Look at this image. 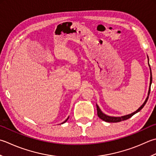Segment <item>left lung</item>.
<instances>
[{
    "label": "left lung",
    "instance_id": "left-lung-1",
    "mask_svg": "<svg viewBox=\"0 0 156 156\" xmlns=\"http://www.w3.org/2000/svg\"><path fill=\"white\" fill-rule=\"evenodd\" d=\"M147 59H148V65L149 67V69H150V83H149V90H148V94H147V98H146L145 101H144V103H143L142 105L140 107V108L136 110L135 112H134L132 114H128L126 115H123V116H120V117H114V116H109V115H108L105 114L104 113H103L102 111L101 110V109L99 108V107L98 106V105L96 104L97 105V115H98V117L99 118L101 119L102 120L107 122H121V121H123V120H126L127 119H129L130 118H131L133 116V115H135L136 113H138L139 111H141L142 108L143 107L145 106V105L146 104V103H147L148 98H149V93H150V87H151V82H152V75H151V68H150V66H149V57L147 56Z\"/></svg>",
    "mask_w": 156,
    "mask_h": 156
}]
</instances>
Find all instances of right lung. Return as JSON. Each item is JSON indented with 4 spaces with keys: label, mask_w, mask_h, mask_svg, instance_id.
<instances>
[{
    "label": "right lung",
    "mask_w": 156,
    "mask_h": 156,
    "mask_svg": "<svg viewBox=\"0 0 156 156\" xmlns=\"http://www.w3.org/2000/svg\"><path fill=\"white\" fill-rule=\"evenodd\" d=\"M68 118H69V117H68V118H67V119H66V120L65 121H64V122H62V124H63V123H65V122H67V120H68Z\"/></svg>",
    "instance_id": "right-lung-1"
}]
</instances>
